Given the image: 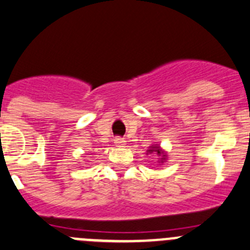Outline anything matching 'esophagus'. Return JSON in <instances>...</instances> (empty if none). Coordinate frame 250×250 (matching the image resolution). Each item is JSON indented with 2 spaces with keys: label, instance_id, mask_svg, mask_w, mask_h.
<instances>
[{
  "label": "esophagus",
  "instance_id": "esophagus-1",
  "mask_svg": "<svg viewBox=\"0 0 250 250\" xmlns=\"http://www.w3.org/2000/svg\"><path fill=\"white\" fill-rule=\"evenodd\" d=\"M115 144H116V146H125V140L123 139V138H116Z\"/></svg>",
  "mask_w": 250,
  "mask_h": 250
}]
</instances>
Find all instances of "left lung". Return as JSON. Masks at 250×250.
<instances>
[{
	"label": "left lung",
	"mask_w": 250,
	"mask_h": 250,
	"mask_svg": "<svg viewBox=\"0 0 250 250\" xmlns=\"http://www.w3.org/2000/svg\"><path fill=\"white\" fill-rule=\"evenodd\" d=\"M147 154H156L157 156H159V164H164V162L167 160L166 152H165L164 150L160 147V145L157 144L151 145V146L149 147V150H147Z\"/></svg>",
	"instance_id": "1"
}]
</instances>
